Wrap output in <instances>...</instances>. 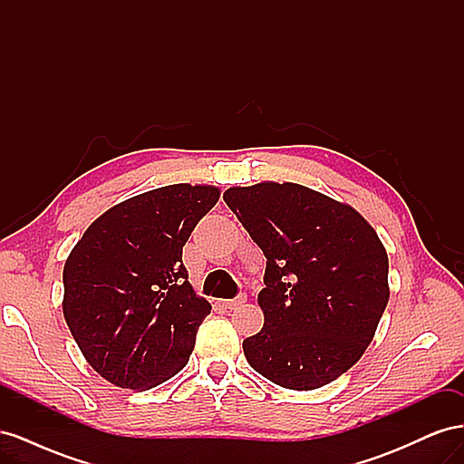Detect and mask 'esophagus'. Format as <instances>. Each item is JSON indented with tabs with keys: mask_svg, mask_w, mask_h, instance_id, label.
I'll use <instances>...</instances> for the list:
<instances>
[{
	"mask_svg": "<svg viewBox=\"0 0 464 464\" xmlns=\"http://www.w3.org/2000/svg\"><path fill=\"white\" fill-rule=\"evenodd\" d=\"M246 300H247L246 292H242V294H237L236 298H232V300H227V302H224V307H228V310H236V307H240L242 304H246Z\"/></svg>",
	"mask_w": 464,
	"mask_h": 464,
	"instance_id": "obj_1",
	"label": "esophagus"
}]
</instances>
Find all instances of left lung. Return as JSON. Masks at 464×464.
I'll return each mask as SVG.
<instances>
[{"label":"left lung","instance_id":"obj_1","mask_svg":"<svg viewBox=\"0 0 464 464\" xmlns=\"http://www.w3.org/2000/svg\"><path fill=\"white\" fill-rule=\"evenodd\" d=\"M224 201L266 257L263 329L244 341L269 382L310 391L362 358L389 302V259L353 207L298 184L230 188Z\"/></svg>","mask_w":464,"mask_h":464}]
</instances>
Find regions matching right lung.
I'll use <instances>...</instances> for the list:
<instances>
[{
	"instance_id": "right-lung-1",
	"label": "right lung",
	"mask_w": 464,
	"mask_h": 464,
	"mask_svg": "<svg viewBox=\"0 0 464 464\" xmlns=\"http://www.w3.org/2000/svg\"><path fill=\"white\" fill-rule=\"evenodd\" d=\"M218 201L210 186L174 184L96 218L63 266V317L82 356L110 383L152 389L186 368L210 304L181 261Z\"/></svg>"
}]
</instances>
